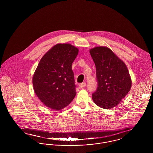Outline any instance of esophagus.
<instances>
[{
	"label": "esophagus",
	"mask_w": 153,
	"mask_h": 153,
	"mask_svg": "<svg viewBox=\"0 0 153 153\" xmlns=\"http://www.w3.org/2000/svg\"><path fill=\"white\" fill-rule=\"evenodd\" d=\"M86 86V83L85 82H83V83H81L79 84V87L80 88H83L85 87Z\"/></svg>",
	"instance_id": "1"
}]
</instances>
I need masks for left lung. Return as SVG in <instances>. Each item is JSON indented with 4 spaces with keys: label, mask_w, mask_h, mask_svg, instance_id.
I'll return each instance as SVG.
<instances>
[{
    "label": "left lung",
    "mask_w": 153,
    "mask_h": 153,
    "mask_svg": "<svg viewBox=\"0 0 153 153\" xmlns=\"http://www.w3.org/2000/svg\"><path fill=\"white\" fill-rule=\"evenodd\" d=\"M96 67L98 87L92 100L98 107L110 109L117 106L128 93L131 79L127 67L107 47L98 46L89 51Z\"/></svg>",
    "instance_id": "left-lung-1"
}]
</instances>
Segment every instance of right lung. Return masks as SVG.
I'll list each match as a JSON object with an SVG mask.
<instances>
[{
	"label": "right lung",
	"instance_id": "add662e5",
	"mask_svg": "<svg viewBox=\"0 0 153 153\" xmlns=\"http://www.w3.org/2000/svg\"><path fill=\"white\" fill-rule=\"evenodd\" d=\"M78 49L71 44H56L41 59L33 76V86L39 99L48 107L63 109L76 95L72 64Z\"/></svg>",
	"mask_w": 153,
	"mask_h": 153
}]
</instances>
